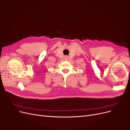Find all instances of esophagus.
I'll list each match as a JSON object with an SVG mask.
<instances>
[{
    "mask_svg": "<svg viewBox=\"0 0 130 130\" xmlns=\"http://www.w3.org/2000/svg\"><path fill=\"white\" fill-rule=\"evenodd\" d=\"M68 58H69V57L67 56H66L64 57V60H68Z\"/></svg>",
    "mask_w": 130,
    "mask_h": 130,
    "instance_id": "34e87169",
    "label": "esophagus"
}]
</instances>
